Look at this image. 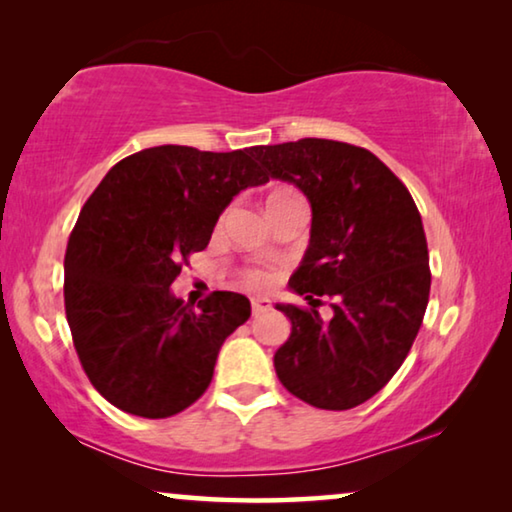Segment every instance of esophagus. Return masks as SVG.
Masks as SVG:
<instances>
[{"mask_svg":"<svg viewBox=\"0 0 512 512\" xmlns=\"http://www.w3.org/2000/svg\"><path fill=\"white\" fill-rule=\"evenodd\" d=\"M250 305H253V315H264V312L271 310L269 299H253L250 301Z\"/></svg>","mask_w":512,"mask_h":512,"instance_id":"obj_1","label":"esophagus"}]
</instances>
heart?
<instances>
[{"label": "heart", "instance_id": "b5f03b06", "mask_svg": "<svg viewBox=\"0 0 512 512\" xmlns=\"http://www.w3.org/2000/svg\"><path fill=\"white\" fill-rule=\"evenodd\" d=\"M294 204H305V200L301 193H296L292 188H273L271 193L266 195V209H269V216L287 207H294ZM243 280L253 287H264L271 282V273L264 269H246L243 271Z\"/></svg>", "mask_w": 512, "mask_h": 512}]
</instances>
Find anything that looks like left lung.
Returning <instances> with one entry per match:
<instances>
[{"mask_svg": "<svg viewBox=\"0 0 512 512\" xmlns=\"http://www.w3.org/2000/svg\"><path fill=\"white\" fill-rule=\"evenodd\" d=\"M255 156L312 207L310 246L289 278L312 308L278 305L292 322L273 356L278 379L317 409L358 407L400 370L423 324L432 273L421 213L363 147L303 137L255 147ZM319 295L332 299L329 323L314 310Z\"/></svg>", "mask_w": 512, "mask_h": 512, "instance_id": "obj_1", "label": "left lung"}]
</instances>
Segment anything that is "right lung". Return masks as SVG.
Listing matches in <instances>:
<instances>
[{"mask_svg": "<svg viewBox=\"0 0 512 512\" xmlns=\"http://www.w3.org/2000/svg\"><path fill=\"white\" fill-rule=\"evenodd\" d=\"M250 149L151 147L119 160L82 207L64 257V305L82 370L105 400L170 418L207 391L227 335L250 317L243 294L193 305L170 285L209 246L232 197L269 181Z\"/></svg>", "mask_w": 512, "mask_h": 512, "instance_id": "obj_1", "label": "right lung"}]
</instances>
